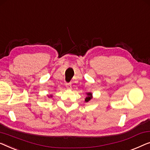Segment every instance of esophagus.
Wrapping results in <instances>:
<instances>
[{
	"mask_svg": "<svg viewBox=\"0 0 150 150\" xmlns=\"http://www.w3.org/2000/svg\"><path fill=\"white\" fill-rule=\"evenodd\" d=\"M66 86L68 89H71V83H66Z\"/></svg>",
	"mask_w": 150,
	"mask_h": 150,
	"instance_id": "1",
	"label": "esophagus"
}]
</instances>
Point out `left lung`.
<instances>
[{"mask_svg":"<svg viewBox=\"0 0 150 150\" xmlns=\"http://www.w3.org/2000/svg\"><path fill=\"white\" fill-rule=\"evenodd\" d=\"M86 95H87V97L85 98V101L86 102H88L91 99H92V93H86Z\"/></svg>","mask_w":150,"mask_h":150,"instance_id":"left-lung-1","label":"left lung"}]
</instances>
